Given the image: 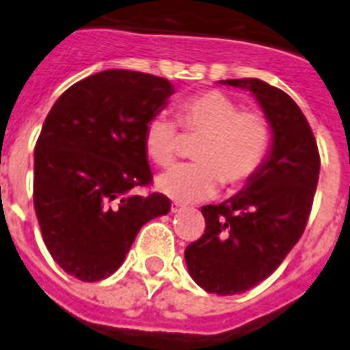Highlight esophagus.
<instances>
[{
	"mask_svg": "<svg viewBox=\"0 0 350 350\" xmlns=\"http://www.w3.org/2000/svg\"><path fill=\"white\" fill-rule=\"evenodd\" d=\"M181 208H183V205L178 202H172V205H170V213H180Z\"/></svg>",
	"mask_w": 350,
	"mask_h": 350,
	"instance_id": "obj_1",
	"label": "esophagus"
}]
</instances>
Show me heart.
<instances>
[{"mask_svg":"<svg viewBox=\"0 0 350 350\" xmlns=\"http://www.w3.org/2000/svg\"><path fill=\"white\" fill-rule=\"evenodd\" d=\"M178 123L187 134L202 136L194 147L198 161L178 165L158 178L159 191L180 202L214 196L221 181L230 191L243 187L271 148L272 131L265 114L241 111L219 90H203L181 101ZM178 123L158 114L145 126V150L159 167H169L180 152Z\"/></svg>","mask_w":350,"mask_h":350,"instance_id":"heart-1","label":"heart"}]
</instances>
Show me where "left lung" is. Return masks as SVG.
I'll return each mask as SVG.
<instances>
[{
  "label": "left lung",
  "mask_w": 350,
  "mask_h": 350,
  "mask_svg": "<svg viewBox=\"0 0 350 350\" xmlns=\"http://www.w3.org/2000/svg\"><path fill=\"white\" fill-rule=\"evenodd\" d=\"M249 89L272 126V148L243 191L205 205V232L185 249L192 280L207 293L241 294L269 278L298 243L314 200L320 152L299 107L258 78L227 79Z\"/></svg>",
  "instance_id": "left-lung-1"
}]
</instances>
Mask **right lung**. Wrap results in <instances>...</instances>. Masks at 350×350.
Returning a JSON list of instances; mask_svg holds the SVG:
<instances>
[{
  "label": "right lung",
  "instance_id": "add662e5",
  "mask_svg": "<svg viewBox=\"0 0 350 350\" xmlns=\"http://www.w3.org/2000/svg\"><path fill=\"white\" fill-rule=\"evenodd\" d=\"M174 92L169 79L103 70L74 83L49 112L34 148V208L57 265L81 282L116 272L143 225L170 211L152 185L145 126Z\"/></svg>",
  "mask_w": 350,
  "mask_h": 350
}]
</instances>
